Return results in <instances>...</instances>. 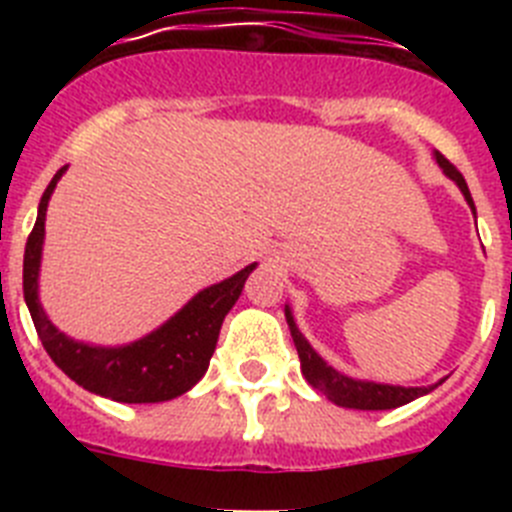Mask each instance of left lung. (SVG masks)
Wrapping results in <instances>:
<instances>
[{
	"instance_id": "left-lung-1",
	"label": "left lung",
	"mask_w": 512,
	"mask_h": 512,
	"mask_svg": "<svg viewBox=\"0 0 512 512\" xmlns=\"http://www.w3.org/2000/svg\"><path fill=\"white\" fill-rule=\"evenodd\" d=\"M438 161V166L443 169V174L454 179L456 187L461 189L464 194V200L469 202L474 212V202L472 194H469L467 182H464V176L456 171V166L451 164L449 158L441 156V153H433ZM284 315H287V325L289 333H292V341L297 346V356H300V366L302 374H305L307 382L315 387L318 392H323L330 402H336L341 408H354V410H392L400 408V405H408L413 402L415 397L428 395L431 390H436L438 384L433 387H395V384H377V382H361V379H351L346 374L336 372L333 366L325 364L318 354H315V348L307 343V338L302 336L300 328L295 325V318H292V310L289 305L284 307Z\"/></svg>"
}]
</instances>
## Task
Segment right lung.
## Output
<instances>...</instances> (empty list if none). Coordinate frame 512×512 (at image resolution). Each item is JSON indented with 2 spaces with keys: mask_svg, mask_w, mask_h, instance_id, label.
<instances>
[{
  "mask_svg": "<svg viewBox=\"0 0 512 512\" xmlns=\"http://www.w3.org/2000/svg\"><path fill=\"white\" fill-rule=\"evenodd\" d=\"M66 166L56 171L45 187L38 205V220L27 235L25 261H22V292L27 310L33 315L38 338L63 374L94 395L110 397L115 402H164L184 395L205 377L215 354L220 325L235 300L241 297L243 284L256 264L246 266L230 279L202 289L174 318L128 346L104 348L89 346L69 338L48 320L38 300L40 253H43L45 210L58 179Z\"/></svg>",
  "mask_w": 512,
  "mask_h": 512,
  "instance_id": "add662e5",
  "label": "right lung"
}]
</instances>
